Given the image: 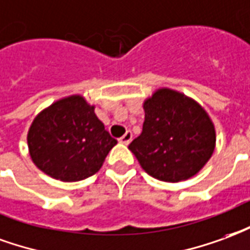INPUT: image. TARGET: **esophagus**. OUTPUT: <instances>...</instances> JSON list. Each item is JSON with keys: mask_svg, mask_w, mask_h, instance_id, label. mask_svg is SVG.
Returning a JSON list of instances; mask_svg holds the SVG:
<instances>
[{"mask_svg": "<svg viewBox=\"0 0 250 250\" xmlns=\"http://www.w3.org/2000/svg\"><path fill=\"white\" fill-rule=\"evenodd\" d=\"M132 138H133L132 132H130V130H127V132L125 133V134H124L123 137L120 138V143H121V144H125V145H127V144H129V143H130V141H132Z\"/></svg>", "mask_w": 250, "mask_h": 250, "instance_id": "esophagus-1", "label": "esophagus"}]
</instances>
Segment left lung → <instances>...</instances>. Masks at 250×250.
Instances as JSON below:
<instances>
[{
    "label": "left lung",
    "instance_id": "8db88e82",
    "mask_svg": "<svg viewBox=\"0 0 250 250\" xmlns=\"http://www.w3.org/2000/svg\"><path fill=\"white\" fill-rule=\"evenodd\" d=\"M144 110L143 132L129 144L144 170L165 183H178L200 172L216 145L208 113L170 89H158L144 103Z\"/></svg>",
    "mask_w": 250,
    "mask_h": 250
}]
</instances>
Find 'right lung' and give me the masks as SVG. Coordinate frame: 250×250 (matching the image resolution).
I'll return each instance as SVG.
<instances>
[{"instance_id":"right-lung-1","label":"right lung","mask_w":250,"mask_h":250,"mask_svg":"<svg viewBox=\"0 0 250 250\" xmlns=\"http://www.w3.org/2000/svg\"><path fill=\"white\" fill-rule=\"evenodd\" d=\"M117 140L81 96L54 103L34 118L28 133L30 157L50 177L74 183L100 170Z\"/></svg>"}]
</instances>
